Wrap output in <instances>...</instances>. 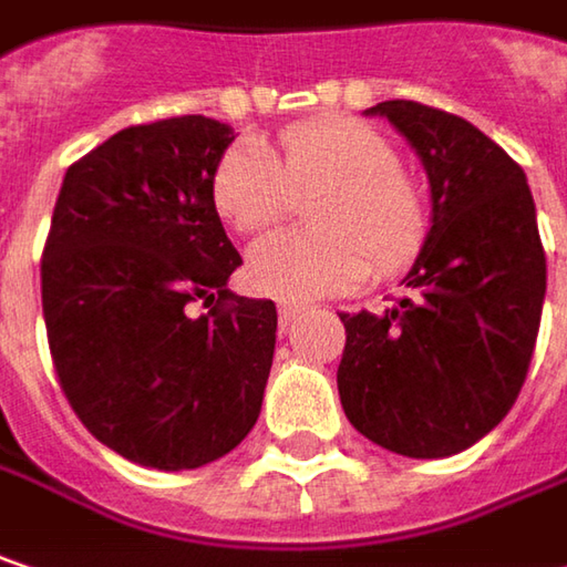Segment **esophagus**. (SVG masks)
I'll list each match as a JSON object with an SVG mask.
<instances>
[{
  "instance_id": "obj_1",
  "label": "esophagus",
  "mask_w": 567,
  "mask_h": 567,
  "mask_svg": "<svg viewBox=\"0 0 567 567\" xmlns=\"http://www.w3.org/2000/svg\"><path fill=\"white\" fill-rule=\"evenodd\" d=\"M298 317H301V308H298V305H279V327H282V330H288Z\"/></svg>"
}]
</instances>
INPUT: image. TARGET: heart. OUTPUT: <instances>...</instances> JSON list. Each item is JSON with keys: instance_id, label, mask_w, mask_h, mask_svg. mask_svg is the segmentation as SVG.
I'll return each mask as SVG.
<instances>
[{"instance_id": "b5f03b06", "label": "heart", "mask_w": 567, "mask_h": 567, "mask_svg": "<svg viewBox=\"0 0 567 567\" xmlns=\"http://www.w3.org/2000/svg\"><path fill=\"white\" fill-rule=\"evenodd\" d=\"M315 227L259 237L247 256L252 291L279 301H315L379 272L408 266L426 240L423 188L398 163L394 144L355 117H315L279 134L276 151L237 141L212 176L217 215L234 230H262L308 195Z\"/></svg>"}]
</instances>
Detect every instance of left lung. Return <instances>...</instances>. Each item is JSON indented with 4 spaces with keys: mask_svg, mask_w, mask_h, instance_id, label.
<instances>
[{
    "mask_svg": "<svg viewBox=\"0 0 567 567\" xmlns=\"http://www.w3.org/2000/svg\"><path fill=\"white\" fill-rule=\"evenodd\" d=\"M384 115L423 159L433 227L384 315H340L337 388L382 450L443 458L491 433L526 382L546 298V250L526 176L465 117L408 99Z\"/></svg>",
    "mask_w": 567,
    "mask_h": 567,
    "instance_id": "8db88e82",
    "label": "left lung"
}]
</instances>
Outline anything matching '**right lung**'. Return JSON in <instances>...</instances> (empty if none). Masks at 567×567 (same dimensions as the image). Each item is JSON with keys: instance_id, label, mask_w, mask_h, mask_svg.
<instances>
[{"instance_id": "obj_1", "label": "right lung", "mask_w": 567, "mask_h": 567, "mask_svg": "<svg viewBox=\"0 0 567 567\" xmlns=\"http://www.w3.org/2000/svg\"><path fill=\"white\" fill-rule=\"evenodd\" d=\"M230 141L205 115L117 131L66 169L41 256L70 408L102 446L159 472L240 446L272 369L276 305L227 288L244 259L220 227L212 176Z\"/></svg>"}]
</instances>
